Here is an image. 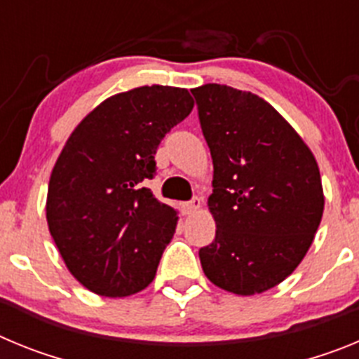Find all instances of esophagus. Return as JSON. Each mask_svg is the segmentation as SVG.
Listing matches in <instances>:
<instances>
[{
	"label": "esophagus",
	"instance_id": "1",
	"mask_svg": "<svg viewBox=\"0 0 359 359\" xmlns=\"http://www.w3.org/2000/svg\"><path fill=\"white\" fill-rule=\"evenodd\" d=\"M201 208V198H192L189 203H183V210H185V214H194L196 210H199Z\"/></svg>",
	"mask_w": 359,
	"mask_h": 359
}]
</instances>
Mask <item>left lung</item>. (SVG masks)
<instances>
[{"label": "left lung", "mask_w": 359, "mask_h": 359, "mask_svg": "<svg viewBox=\"0 0 359 359\" xmlns=\"http://www.w3.org/2000/svg\"><path fill=\"white\" fill-rule=\"evenodd\" d=\"M212 161L208 208L215 239L199 250L208 280L230 293H262L306 257L323 214L313 152L275 107L224 84L194 88Z\"/></svg>", "instance_id": "left-lung-1"}]
</instances>
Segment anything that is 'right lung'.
Wrapping results in <instances>:
<instances>
[{
    "label": "right lung",
    "mask_w": 359,
    "mask_h": 359,
    "mask_svg": "<svg viewBox=\"0 0 359 359\" xmlns=\"http://www.w3.org/2000/svg\"><path fill=\"white\" fill-rule=\"evenodd\" d=\"M194 100L183 88L142 86L109 97L79 123L50 176L46 221L62 261L102 297L145 290L177 214L145 187L163 136Z\"/></svg>",
    "instance_id": "add662e5"
}]
</instances>
